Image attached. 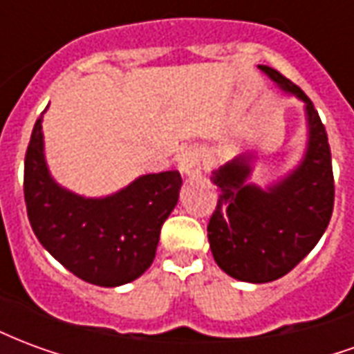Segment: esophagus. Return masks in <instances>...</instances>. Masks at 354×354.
<instances>
[{
  "instance_id": "1",
  "label": "esophagus",
  "mask_w": 354,
  "mask_h": 354,
  "mask_svg": "<svg viewBox=\"0 0 354 354\" xmlns=\"http://www.w3.org/2000/svg\"><path fill=\"white\" fill-rule=\"evenodd\" d=\"M178 169L182 172V176L195 178L203 174V165H201V155L193 147H185L180 153L178 159Z\"/></svg>"
}]
</instances>
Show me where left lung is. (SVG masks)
<instances>
[{
	"instance_id": "obj_1",
	"label": "left lung",
	"mask_w": 354,
	"mask_h": 354,
	"mask_svg": "<svg viewBox=\"0 0 354 354\" xmlns=\"http://www.w3.org/2000/svg\"><path fill=\"white\" fill-rule=\"evenodd\" d=\"M274 87L304 104L305 149L296 167L254 184L258 151H246L212 172L220 199L208 243L216 263L233 279L263 284L281 279L324 235L334 208L332 155L324 124L301 88L269 66H258Z\"/></svg>"
}]
</instances>
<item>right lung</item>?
I'll list each match as a JSON object with an SVG mask.
<instances>
[{
    "instance_id": "1",
    "label": "right lung",
    "mask_w": 354,
    "mask_h": 354,
    "mask_svg": "<svg viewBox=\"0 0 354 354\" xmlns=\"http://www.w3.org/2000/svg\"><path fill=\"white\" fill-rule=\"evenodd\" d=\"M43 113L24 159V199L35 237L85 282L113 288L136 281L153 263L162 223L180 199V172L142 174L102 197L80 195L50 174Z\"/></svg>"
}]
</instances>
